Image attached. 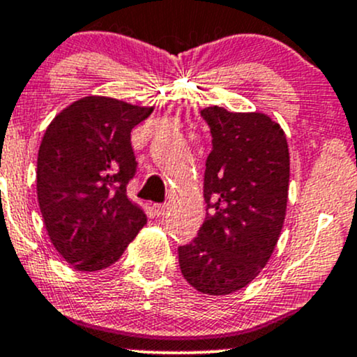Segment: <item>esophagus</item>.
I'll use <instances>...</instances> for the list:
<instances>
[{
    "mask_svg": "<svg viewBox=\"0 0 357 357\" xmlns=\"http://www.w3.org/2000/svg\"><path fill=\"white\" fill-rule=\"evenodd\" d=\"M152 210H154V213L158 215V217H164V215L167 213V210H169V206L164 203V205H160V203H158V205L152 206Z\"/></svg>",
    "mask_w": 357,
    "mask_h": 357,
    "instance_id": "esophagus-1",
    "label": "esophagus"
}]
</instances>
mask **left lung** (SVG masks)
<instances>
[{
    "label": "left lung",
    "mask_w": 357,
    "mask_h": 357,
    "mask_svg": "<svg viewBox=\"0 0 357 357\" xmlns=\"http://www.w3.org/2000/svg\"><path fill=\"white\" fill-rule=\"evenodd\" d=\"M210 127L198 237L178 249L188 283L205 295L245 288L268 264L284 223L289 152L280 123L259 112L202 109Z\"/></svg>",
    "instance_id": "8db88e82"
}]
</instances>
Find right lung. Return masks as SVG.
Wrapping results in <instances>:
<instances>
[{
	"instance_id": "1",
	"label": "right lung",
	"mask_w": 357,
	"mask_h": 357,
	"mask_svg": "<svg viewBox=\"0 0 357 357\" xmlns=\"http://www.w3.org/2000/svg\"><path fill=\"white\" fill-rule=\"evenodd\" d=\"M154 107L84 96L50 121L37 158V197L50 242L77 271L120 259L147 223L127 197L135 174L130 132Z\"/></svg>"
}]
</instances>
